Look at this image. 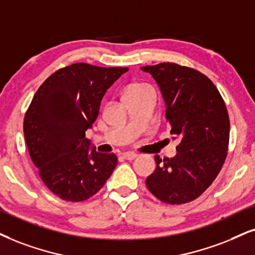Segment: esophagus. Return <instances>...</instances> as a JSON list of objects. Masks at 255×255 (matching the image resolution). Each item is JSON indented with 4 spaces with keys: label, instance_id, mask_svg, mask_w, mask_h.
<instances>
[{
    "label": "esophagus",
    "instance_id": "1",
    "mask_svg": "<svg viewBox=\"0 0 255 255\" xmlns=\"http://www.w3.org/2000/svg\"><path fill=\"white\" fill-rule=\"evenodd\" d=\"M136 156H137L136 154H134V153H125L124 155H122V157H124V159H126V160H133Z\"/></svg>",
    "mask_w": 255,
    "mask_h": 255
}]
</instances>
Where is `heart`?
I'll return each mask as SVG.
<instances>
[{
  "label": "heart",
  "mask_w": 255,
  "mask_h": 255,
  "mask_svg": "<svg viewBox=\"0 0 255 255\" xmlns=\"http://www.w3.org/2000/svg\"><path fill=\"white\" fill-rule=\"evenodd\" d=\"M147 90H150V88L146 85H142V83H131V85H129L125 89L124 96L140 94V93L147 92Z\"/></svg>",
  "instance_id": "heart-1"
}]
</instances>
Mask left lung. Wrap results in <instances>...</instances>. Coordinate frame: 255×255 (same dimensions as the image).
I'll return each instance as SVG.
<instances>
[{"label": "left lung", "instance_id": "obj_1", "mask_svg": "<svg viewBox=\"0 0 255 255\" xmlns=\"http://www.w3.org/2000/svg\"><path fill=\"white\" fill-rule=\"evenodd\" d=\"M160 87L170 134L181 138L174 157L160 159L146 179L160 201L181 205L204 193L218 176L227 156L230 118L224 99L205 74L163 62L141 67Z\"/></svg>", "mask_w": 255, "mask_h": 255}]
</instances>
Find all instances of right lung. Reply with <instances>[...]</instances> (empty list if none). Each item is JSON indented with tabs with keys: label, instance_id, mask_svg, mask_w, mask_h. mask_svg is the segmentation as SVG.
Here are the masks:
<instances>
[{
	"label": "right lung",
	"instance_id": "1",
	"mask_svg": "<svg viewBox=\"0 0 255 255\" xmlns=\"http://www.w3.org/2000/svg\"><path fill=\"white\" fill-rule=\"evenodd\" d=\"M127 70L74 63L51 74L35 93L24 115L25 143L41 180L60 199H89L117 167L114 153L89 150L86 130L107 89Z\"/></svg>",
	"mask_w": 255,
	"mask_h": 255
}]
</instances>
